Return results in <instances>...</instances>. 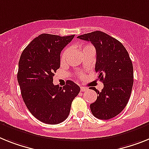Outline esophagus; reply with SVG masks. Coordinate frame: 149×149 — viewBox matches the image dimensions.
I'll return each instance as SVG.
<instances>
[{"instance_id":"esophagus-1","label":"esophagus","mask_w":149,"mask_h":149,"mask_svg":"<svg viewBox=\"0 0 149 149\" xmlns=\"http://www.w3.org/2000/svg\"><path fill=\"white\" fill-rule=\"evenodd\" d=\"M86 90H87V88H86V87H83V86H81V88H80L81 92H85V91H86Z\"/></svg>"}]
</instances>
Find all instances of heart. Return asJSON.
I'll return each instance as SVG.
<instances>
[{"mask_svg": "<svg viewBox=\"0 0 149 149\" xmlns=\"http://www.w3.org/2000/svg\"><path fill=\"white\" fill-rule=\"evenodd\" d=\"M91 47H92V46L87 45L83 46V47H82V48H81V50H82V52H84L85 51L89 49V48H91ZM68 52H69V49H68V48H66V49H65L64 51H63V53L61 54V62H62V63H63V62H65V61H66V59H67V55H68Z\"/></svg>", "mask_w": 149, "mask_h": 149, "instance_id": "1", "label": "heart"}]
</instances>
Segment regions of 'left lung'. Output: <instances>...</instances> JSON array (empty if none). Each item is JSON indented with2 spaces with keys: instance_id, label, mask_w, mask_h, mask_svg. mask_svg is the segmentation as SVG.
I'll list each match as a JSON object with an SVG mask.
<instances>
[{
  "instance_id": "obj_1",
  "label": "left lung",
  "mask_w": 149,
  "mask_h": 149,
  "mask_svg": "<svg viewBox=\"0 0 149 149\" xmlns=\"http://www.w3.org/2000/svg\"><path fill=\"white\" fill-rule=\"evenodd\" d=\"M96 50L95 72L103 82L102 92L93 88L97 100L90 104L92 114L101 120L116 117L127 106L133 85V67L127 49L118 40L101 31L79 36ZM92 89V88H91Z\"/></svg>"
}]
</instances>
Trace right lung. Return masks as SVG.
<instances>
[{"instance_id":"right-lung-1","label":"right lung","mask_w":149,"mask_h":149,"mask_svg":"<svg viewBox=\"0 0 149 149\" xmlns=\"http://www.w3.org/2000/svg\"><path fill=\"white\" fill-rule=\"evenodd\" d=\"M69 36L42 34L23 50L19 61L17 80L30 113L47 124L67 119L71 104L80 88L67 80L63 87L53 84L54 72L61 66V52L72 41Z\"/></svg>"}]
</instances>
